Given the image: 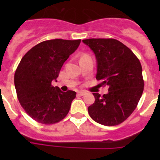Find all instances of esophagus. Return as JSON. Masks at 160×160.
Instances as JSON below:
<instances>
[{
  "instance_id": "esophagus-1",
  "label": "esophagus",
  "mask_w": 160,
  "mask_h": 160,
  "mask_svg": "<svg viewBox=\"0 0 160 160\" xmlns=\"http://www.w3.org/2000/svg\"><path fill=\"white\" fill-rule=\"evenodd\" d=\"M86 94H87V93L85 92V91H82V90H80V91H78V95H79V96H83V95H85Z\"/></svg>"
}]
</instances>
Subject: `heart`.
Here are the masks:
<instances>
[{
  "label": "heart",
  "instance_id": "1",
  "mask_svg": "<svg viewBox=\"0 0 160 160\" xmlns=\"http://www.w3.org/2000/svg\"><path fill=\"white\" fill-rule=\"evenodd\" d=\"M87 56H88V55H87V54H84L82 56V57H87Z\"/></svg>",
  "mask_w": 160,
  "mask_h": 160
}]
</instances>
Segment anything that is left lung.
Masks as SVG:
<instances>
[{"mask_svg":"<svg viewBox=\"0 0 160 160\" xmlns=\"http://www.w3.org/2000/svg\"><path fill=\"white\" fill-rule=\"evenodd\" d=\"M97 58L96 79L109 87L101 96L93 93L95 101L88 107L93 120L104 126L124 122L135 111L143 92L142 66L138 58L124 44L113 38L82 40Z\"/></svg>","mask_w":160,"mask_h":160,"instance_id":"1","label":"left lung"}]
</instances>
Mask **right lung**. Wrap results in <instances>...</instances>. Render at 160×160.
I'll return each mask as SVG.
<instances>
[{
	"label": "right lung",
	"instance_id": "right-lung-1",
	"mask_svg": "<svg viewBox=\"0 0 160 160\" xmlns=\"http://www.w3.org/2000/svg\"><path fill=\"white\" fill-rule=\"evenodd\" d=\"M80 42V39L44 41L29 49L20 62L14 74L17 96L25 112L38 122L57 123L69 113L76 92H62L51 83Z\"/></svg>",
	"mask_w": 160,
	"mask_h": 160
}]
</instances>
